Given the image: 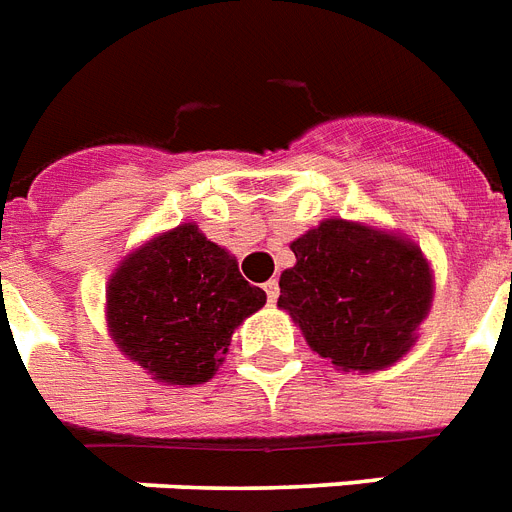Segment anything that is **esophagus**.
<instances>
[{
	"label": "esophagus",
	"instance_id": "obj_1",
	"mask_svg": "<svg viewBox=\"0 0 512 512\" xmlns=\"http://www.w3.org/2000/svg\"><path fill=\"white\" fill-rule=\"evenodd\" d=\"M264 293H267V301H269V304H275L277 298H280V285H277V280L264 282Z\"/></svg>",
	"mask_w": 512,
	"mask_h": 512
}]
</instances>
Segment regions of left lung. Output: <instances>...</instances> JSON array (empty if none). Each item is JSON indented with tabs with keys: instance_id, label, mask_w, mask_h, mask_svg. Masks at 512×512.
Here are the masks:
<instances>
[{
	"instance_id": "left-lung-1",
	"label": "left lung",
	"mask_w": 512,
	"mask_h": 512,
	"mask_svg": "<svg viewBox=\"0 0 512 512\" xmlns=\"http://www.w3.org/2000/svg\"><path fill=\"white\" fill-rule=\"evenodd\" d=\"M280 301L306 343L343 370H380L412 346L431 309V272L407 240L327 219L296 243Z\"/></svg>"
}]
</instances>
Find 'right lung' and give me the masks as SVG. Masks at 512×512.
<instances>
[{
    "label": "right lung",
    "instance_id": "right-lung-1",
    "mask_svg": "<svg viewBox=\"0 0 512 512\" xmlns=\"http://www.w3.org/2000/svg\"><path fill=\"white\" fill-rule=\"evenodd\" d=\"M267 304L237 261L195 224L155 237L118 267L108 322L118 349L163 383H206L224 362L235 327Z\"/></svg>",
    "mask_w": 512,
    "mask_h": 512
}]
</instances>
